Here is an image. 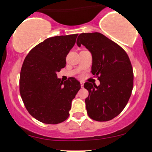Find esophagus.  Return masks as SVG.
<instances>
[{
  "instance_id": "1",
  "label": "esophagus",
  "mask_w": 152,
  "mask_h": 152,
  "mask_svg": "<svg viewBox=\"0 0 152 152\" xmlns=\"http://www.w3.org/2000/svg\"><path fill=\"white\" fill-rule=\"evenodd\" d=\"M80 83H81V86L82 87V88H83V83H84V82H83V81H80Z\"/></svg>"
}]
</instances>
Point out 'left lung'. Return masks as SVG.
<instances>
[{"mask_svg": "<svg viewBox=\"0 0 152 152\" xmlns=\"http://www.w3.org/2000/svg\"><path fill=\"white\" fill-rule=\"evenodd\" d=\"M76 43L91 52V73L100 81L99 86L84 83L88 116L98 121L111 120L123 111L132 94L134 74L129 58L121 46L100 33L81 34Z\"/></svg>", "mask_w": 152, "mask_h": 152, "instance_id": "left-lung-1", "label": "left lung"}]
</instances>
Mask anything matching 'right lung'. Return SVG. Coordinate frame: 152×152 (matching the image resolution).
<instances>
[{"instance_id": "1", "label": "right lung", "mask_w": 152, "mask_h": 152, "mask_svg": "<svg viewBox=\"0 0 152 152\" xmlns=\"http://www.w3.org/2000/svg\"><path fill=\"white\" fill-rule=\"evenodd\" d=\"M78 34L48 38L30 50L20 74V94L26 109L38 121L57 124L69 116L71 102L81 88L71 77L61 81L57 72L66 66V56Z\"/></svg>"}]
</instances>
